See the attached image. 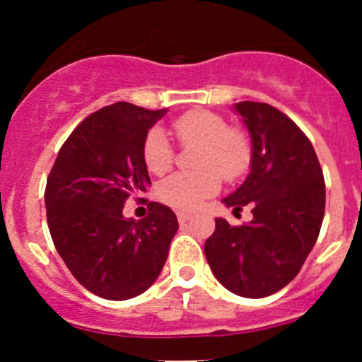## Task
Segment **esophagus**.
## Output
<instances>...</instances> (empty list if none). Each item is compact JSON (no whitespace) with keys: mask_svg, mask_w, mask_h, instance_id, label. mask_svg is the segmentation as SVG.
I'll return each mask as SVG.
<instances>
[{"mask_svg":"<svg viewBox=\"0 0 362 362\" xmlns=\"http://www.w3.org/2000/svg\"><path fill=\"white\" fill-rule=\"evenodd\" d=\"M177 218H178V222H180V223H185V222H189V220H191V213L178 211L177 213Z\"/></svg>","mask_w":362,"mask_h":362,"instance_id":"obj_1","label":"esophagus"}]
</instances>
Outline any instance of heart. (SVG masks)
<instances>
[{
	"label": "heart",
	"instance_id": "obj_1",
	"mask_svg": "<svg viewBox=\"0 0 362 362\" xmlns=\"http://www.w3.org/2000/svg\"><path fill=\"white\" fill-rule=\"evenodd\" d=\"M173 132L184 146H201L196 171H178L159 182L156 196L166 206L178 211H194L220 191L222 175L238 180L250 170L253 147L250 136L230 128L226 117L210 111H191L173 121ZM144 161L152 173L161 175L173 165L175 152L168 135L152 128L144 140Z\"/></svg>",
	"mask_w": 362,
	"mask_h": 362
}]
</instances>
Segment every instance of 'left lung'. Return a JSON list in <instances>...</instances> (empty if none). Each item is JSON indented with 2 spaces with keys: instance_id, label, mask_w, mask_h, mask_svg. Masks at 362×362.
<instances>
[{
  "instance_id": "1",
  "label": "left lung",
  "mask_w": 362,
  "mask_h": 362,
  "mask_svg": "<svg viewBox=\"0 0 362 362\" xmlns=\"http://www.w3.org/2000/svg\"><path fill=\"white\" fill-rule=\"evenodd\" d=\"M234 109L248 127L253 147L245 184L223 199L253 220L234 227L215 218L204 255L216 279L246 298H264L295 279L317 241L326 187L307 135L272 105L239 102Z\"/></svg>"
}]
</instances>
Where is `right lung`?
<instances>
[{
  "label": "right lung",
  "mask_w": 362,
  "mask_h": 362,
  "mask_svg": "<svg viewBox=\"0 0 362 362\" xmlns=\"http://www.w3.org/2000/svg\"><path fill=\"white\" fill-rule=\"evenodd\" d=\"M166 109L128 102L81 121L60 147L45 189L53 245L72 276L107 300H128L158 279L178 230L168 206L149 203L146 218H124L130 196L151 184L144 161L147 132Z\"/></svg>",
  "instance_id": "right-lung-1"
}]
</instances>
